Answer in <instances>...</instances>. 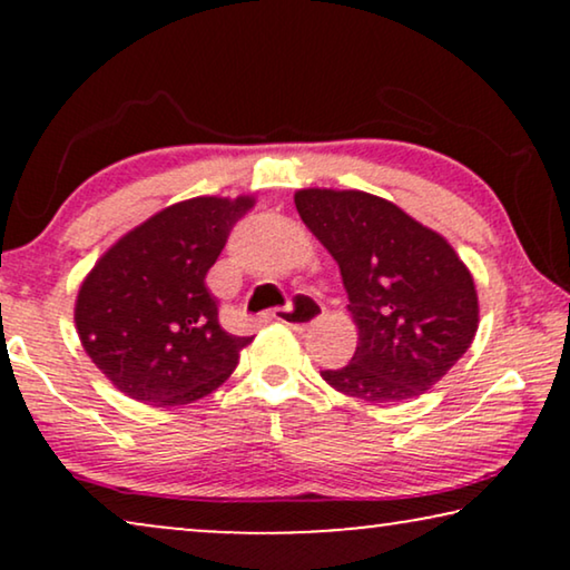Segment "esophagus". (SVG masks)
I'll return each instance as SVG.
<instances>
[{"instance_id":"1","label":"esophagus","mask_w":570,"mask_h":570,"mask_svg":"<svg viewBox=\"0 0 570 570\" xmlns=\"http://www.w3.org/2000/svg\"><path fill=\"white\" fill-rule=\"evenodd\" d=\"M322 316H324L322 303H318L316 298H311V295H303V293L295 295L287 306L272 311V318L279 324H287V326H311V324H316Z\"/></svg>"}]
</instances>
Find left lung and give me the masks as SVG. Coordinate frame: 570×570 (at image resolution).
I'll use <instances>...</instances> for the list:
<instances>
[{"label":"left lung","instance_id":"8db88e82","mask_svg":"<svg viewBox=\"0 0 570 570\" xmlns=\"http://www.w3.org/2000/svg\"><path fill=\"white\" fill-rule=\"evenodd\" d=\"M295 209L340 264L357 326L353 361L322 371L326 384L373 404L439 384L480 324L474 279L449 240L355 189H301Z\"/></svg>","mask_w":570,"mask_h":570}]
</instances>
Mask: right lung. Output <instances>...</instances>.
Here are the masks:
<instances>
[{
	"instance_id": "right-lung-1",
	"label": "right lung",
	"mask_w": 570,
	"mask_h": 570,
	"mask_svg": "<svg viewBox=\"0 0 570 570\" xmlns=\"http://www.w3.org/2000/svg\"><path fill=\"white\" fill-rule=\"evenodd\" d=\"M254 197H194L121 236L82 279L85 353L131 400L189 404L213 394L252 337L220 326L205 277Z\"/></svg>"
}]
</instances>
